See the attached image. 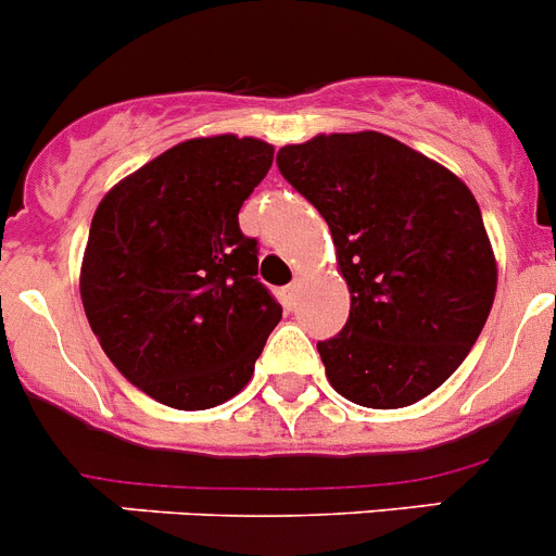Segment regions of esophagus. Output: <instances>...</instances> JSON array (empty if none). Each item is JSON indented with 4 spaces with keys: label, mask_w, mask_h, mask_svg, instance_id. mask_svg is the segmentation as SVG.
<instances>
[{
    "label": "esophagus",
    "mask_w": 556,
    "mask_h": 556,
    "mask_svg": "<svg viewBox=\"0 0 556 556\" xmlns=\"http://www.w3.org/2000/svg\"><path fill=\"white\" fill-rule=\"evenodd\" d=\"M279 301H282L285 309L293 312V309H295V304H299V282L285 285V288L279 290Z\"/></svg>",
    "instance_id": "1"
}]
</instances>
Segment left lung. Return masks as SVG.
<instances>
[{
    "label": "left lung",
    "instance_id": "8db88e82",
    "mask_svg": "<svg viewBox=\"0 0 556 556\" xmlns=\"http://www.w3.org/2000/svg\"><path fill=\"white\" fill-rule=\"evenodd\" d=\"M279 174L328 223L350 317L317 342L328 382L361 407H407L443 386L483 331L497 263L462 179L382 132L279 149Z\"/></svg>",
    "mask_w": 556,
    "mask_h": 556
}]
</instances>
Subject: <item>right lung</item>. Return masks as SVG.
Masks as SVG:
<instances>
[{"label":"right lung","instance_id":"1","mask_svg":"<svg viewBox=\"0 0 556 556\" xmlns=\"http://www.w3.org/2000/svg\"><path fill=\"white\" fill-rule=\"evenodd\" d=\"M274 163L257 138H192L118 181L97 206L80 301L132 386L176 409H208L250 382L282 317L257 282L239 212Z\"/></svg>","mask_w":556,"mask_h":556}]
</instances>
